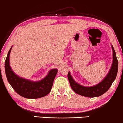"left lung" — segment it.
Instances as JSON below:
<instances>
[{
	"label": "left lung",
	"mask_w": 123,
	"mask_h": 123,
	"mask_svg": "<svg viewBox=\"0 0 123 123\" xmlns=\"http://www.w3.org/2000/svg\"><path fill=\"white\" fill-rule=\"evenodd\" d=\"M112 48L113 50V62L111 69L105 78L96 86L87 87L79 85L74 81L69 72L68 74V80L71 87L74 92L86 97L94 98L102 95L108 91L115 80L118 70V60L116 58V53L113 46H112Z\"/></svg>",
	"instance_id": "1"
}]
</instances>
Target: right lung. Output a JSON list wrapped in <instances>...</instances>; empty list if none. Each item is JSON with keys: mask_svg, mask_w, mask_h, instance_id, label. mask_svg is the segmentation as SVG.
Segmentation results:
<instances>
[{"mask_svg": "<svg viewBox=\"0 0 123 123\" xmlns=\"http://www.w3.org/2000/svg\"><path fill=\"white\" fill-rule=\"evenodd\" d=\"M11 48L8 53L4 65L7 80L13 90L20 96L28 99L40 98L48 95L52 89L58 70H51L48 75L39 82H31L18 77L12 71L10 66L9 57Z\"/></svg>", "mask_w": 123, "mask_h": 123, "instance_id": "1", "label": "right lung"}]
</instances>
